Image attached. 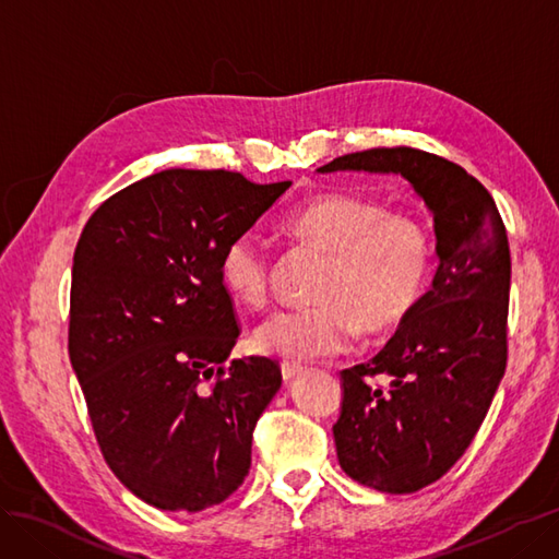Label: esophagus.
I'll use <instances>...</instances> for the list:
<instances>
[{
    "mask_svg": "<svg viewBox=\"0 0 559 559\" xmlns=\"http://www.w3.org/2000/svg\"><path fill=\"white\" fill-rule=\"evenodd\" d=\"M302 373V366L296 361H282V378L289 382Z\"/></svg>",
    "mask_w": 559,
    "mask_h": 559,
    "instance_id": "esophagus-1",
    "label": "esophagus"
}]
</instances>
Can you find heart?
<instances>
[{
  "instance_id": "b5f03b06",
  "label": "heart",
  "mask_w": 559,
  "mask_h": 559,
  "mask_svg": "<svg viewBox=\"0 0 559 559\" xmlns=\"http://www.w3.org/2000/svg\"><path fill=\"white\" fill-rule=\"evenodd\" d=\"M284 233L324 253L314 302L275 312L253 333L270 357L306 361L343 352L357 326L384 333L413 312L431 265L429 235L415 216L384 212L359 195H319L284 218ZM224 289L259 310L270 296V259L253 235L233 238L218 259Z\"/></svg>"
}]
</instances>
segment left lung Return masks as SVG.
I'll return each instance as SVG.
<instances>
[{"label":"left lung","instance_id":"obj_1","mask_svg":"<svg viewBox=\"0 0 559 559\" xmlns=\"http://www.w3.org/2000/svg\"><path fill=\"white\" fill-rule=\"evenodd\" d=\"M401 175L433 216L431 289L373 359L341 373L333 425L341 468L378 492L411 495L454 466L480 429L506 370L511 251L485 186L411 146L368 148L317 173ZM386 379V388L369 384Z\"/></svg>","mask_w":559,"mask_h":559}]
</instances>
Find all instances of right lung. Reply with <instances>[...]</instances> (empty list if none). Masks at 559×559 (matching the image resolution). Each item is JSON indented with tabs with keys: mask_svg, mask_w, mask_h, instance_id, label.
<instances>
[{
	"mask_svg": "<svg viewBox=\"0 0 559 559\" xmlns=\"http://www.w3.org/2000/svg\"><path fill=\"white\" fill-rule=\"evenodd\" d=\"M289 186L163 170L105 200L79 238L70 361L109 468L160 511H205L249 473L282 370L226 364L240 326L218 259Z\"/></svg>",
	"mask_w": 559,
	"mask_h": 559,
	"instance_id": "1",
	"label": "right lung"
}]
</instances>
